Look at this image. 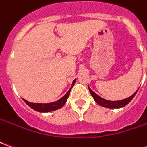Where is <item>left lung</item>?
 I'll use <instances>...</instances> for the list:
<instances>
[{"label":"left lung","mask_w":147,"mask_h":147,"mask_svg":"<svg viewBox=\"0 0 147 147\" xmlns=\"http://www.w3.org/2000/svg\"><path fill=\"white\" fill-rule=\"evenodd\" d=\"M88 88H89L90 94H91L93 98H94V100L98 105H100L101 106H102V107H105V108L109 109H119L122 108L123 106H125V105H127V104L132 100L133 98H134L135 95L136 94L137 91L139 90V89H138L136 92L133 94L132 95L130 96L129 98L123 99V100H120V101H108V100H106V99L102 98L100 96L98 95L97 94H95V93L90 88L89 86H88Z\"/></svg>","instance_id":"8db88e82"}]
</instances>
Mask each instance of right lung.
<instances>
[{"label": "right lung", "mask_w": 147, "mask_h": 147, "mask_svg": "<svg viewBox=\"0 0 147 147\" xmlns=\"http://www.w3.org/2000/svg\"><path fill=\"white\" fill-rule=\"evenodd\" d=\"M76 80V79L73 80L71 88L65 94V95L63 96L61 99H59L57 102H52V103H31V102H27V100H25V99H24V101L27 105H29L30 108L33 109L34 110L38 111V112H40V113H48V112L57 110L58 109H61V107H63L64 104L66 103V101H67V98L69 96V94L71 92V90L75 85Z\"/></svg>", "instance_id": "right-lung-1"}]
</instances>
